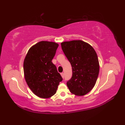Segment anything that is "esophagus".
<instances>
[{
    "label": "esophagus",
    "mask_w": 125,
    "mask_h": 125,
    "mask_svg": "<svg viewBox=\"0 0 125 125\" xmlns=\"http://www.w3.org/2000/svg\"><path fill=\"white\" fill-rule=\"evenodd\" d=\"M61 76H62V78H64V73H61Z\"/></svg>",
    "instance_id": "obj_1"
}]
</instances>
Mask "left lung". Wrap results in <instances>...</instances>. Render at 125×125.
Wrapping results in <instances>:
<instances>
[{
  "mask_svg": "<svg viewBox=\"0 0 125 125\" xmlns=\"http://www.w3.org/2000/svg\"><path fill=\"white\" fill-rule=\"evenodd\" d=\"M63 52L72 67V77L67 85L71 93L83 96L93 89L99 73V62L95 51L82 40L61 43Z\"/></svg>",
  "mask_w": 125,
  "mask_h": 125,
  "instance_id": "obj_1",
  "label": "left lung"
}]
</instances>
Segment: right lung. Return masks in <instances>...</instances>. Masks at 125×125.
<instances>
[{
    "instance_id": "1",
    "label": "right lung",
    "mask_w": 125,
    "mask_h": 125,
    "mask_svg": "<svg viewBox=\"0 0 125 125\" xmlns=\"http://www.w3.org/2000/svg\"><path fill=\"white\" fill-rule=\"evenodd\" d=\"M58 44L42 41L29 50L24 61L25 80L38 97L47 99L56 94L62 78L52 62Z\"/></svg>"
}]
</instances>
